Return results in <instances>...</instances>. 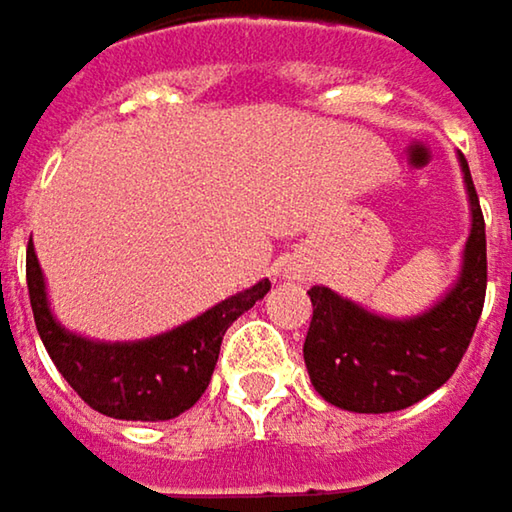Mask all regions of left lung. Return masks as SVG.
Wrapping results in <instances>:
<instances>
[{
	"mask_svg": "<svg viewBox=\"0 0 512 512\" xmlns=\"http://www.w3.org/2000/svg\"><path fill=\"white\" fill-rule=\"evenodd\" d=\"M471 234L457 284L439 305L409 320H388L358 308L329 287H311L314 317L305 335V367L320 397L350 412H397L442 388L471 344L486 299V225L460 156Z\"/></svg>",
	"mask_w": 512,
	"mask_h": 512,
	"instance_id": "left-lung-1",
	"label": "left lung"
}]
</instances>
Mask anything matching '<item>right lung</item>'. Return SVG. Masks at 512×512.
Returning a JSON list of instances; mask_svg holds the SVG:
<instances>
[{"mask_svg":"<svg viewBox=\"0 0 512 512\" xmlns=\"http://www.w3.org/2000/svg\"><path fill=\"white\" fill-rule=\"evenodd\" d=\"M26 284L38 335L67 385L100 415L121 421H168L207 391L228 326L269 293V281L213 305L201 317L136 344H100L55 323L38 255L26 249Z\"/></svg>","mask_w":512,"mask_h":512,"instance_id":"obj_1","label":"right lung"}]
</instances>
